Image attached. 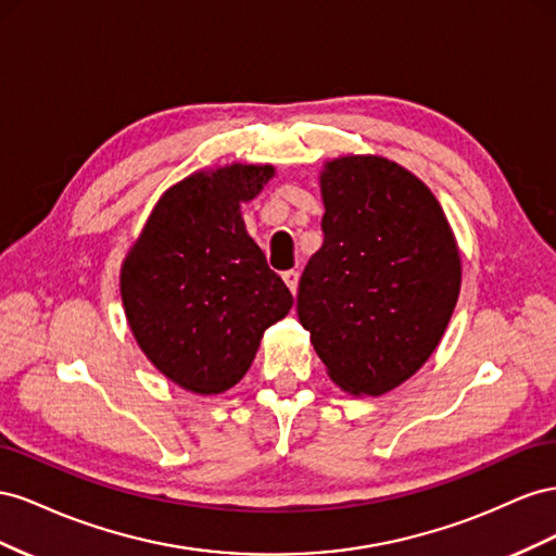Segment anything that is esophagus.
<instances>
[{"mask_svg":"<svg viewBox=\"0 0 556 556\" xmlns=\"http://www.w3.org/2000/svg\"><path fill=\"white\" fill-rule=\"evenodd\" d=\"M281 277H283V281H287L289 291L295 295V291H298V279H300V273H298V269H287V273H283Z\"/></svg>","mask_w":556,"mask_h":556,"instance_id":"34e87169","label":"esophagus"}]
</instances>
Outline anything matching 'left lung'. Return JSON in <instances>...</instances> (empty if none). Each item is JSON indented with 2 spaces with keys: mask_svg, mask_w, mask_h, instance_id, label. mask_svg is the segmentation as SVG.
<instances>
[{
  "mask_svg": "<svg viewBox=\"0 0 556 556\" xmlns=\"http://www.w3.org/2000/svg\"><path fill=\"white\" fill-rule=\"evenodd\" d=\"M324 244L298 287V319L328 377L382 395L435 352L462 291V256L440 202L379 155L321 172Z\"/></svg>",
  "mask_w": 556,
  "mask_h": 556,
  "instance_id": "8db88e82",
  "label": "left lung"
}]
</instances>
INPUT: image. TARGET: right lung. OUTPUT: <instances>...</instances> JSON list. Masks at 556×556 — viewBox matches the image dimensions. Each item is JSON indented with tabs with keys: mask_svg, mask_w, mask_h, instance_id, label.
<instances>
[{
	"mask_svg": "<svg viewBox=\"0 0 556 556\" xmlns=\"http://www.w3.org/2000/svg\"><path fill=\"white\" fill-rule=\"evenodd\" d=\"M273 177V165L244 163L190 174L157 200L123 261L121 298L132 336L186 391L235 387L263 332L293 307L240 212Z\"/></svg>",
	"mask_w": 556,
	"mask_h": 556,
	"instance_id": "add662e5",
	"label": "right lung"
}]
</instances>
